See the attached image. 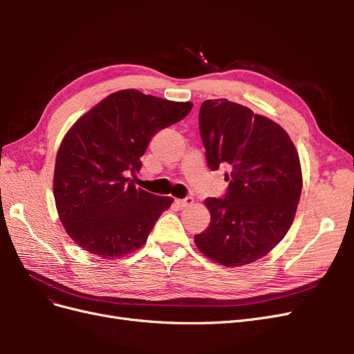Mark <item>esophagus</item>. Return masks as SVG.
<instances>
[{
  "label": "esophagus",
  "instance_id": "obj_1",
  "mask_svg": "<svg viewBox=\"0 0 354 354\" xmlns=\"http://www.w3.org/2000/svg\"><path fill=\"white\" fill-rule=\"evenodd\" d=\"M176 202H177V205H180V207H187V205H192V203H194V198L186 196L183 199H177Z\"/></svg>",
  "mask_w": 354,
  "mask_h": 354
}]
</instances>
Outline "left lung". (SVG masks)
<instances>
[{
    "instance_id": "1",
    "label": "left lung",
    "mask_w": 354,
    "mask_h": 354,
    "mask_svg": "<svg viewBox=\"0 0 354 354\" xmlns=\"http://www.w3.org/2000/svg\"><path fill=\"white\" fill-rule=\"evenodd\" d=\"M199 133L209 169L229 168L223 198H207L211 221L198 250L227 267L254 263L291 227L301 195L299 158L281 125L227 99L205 100Z\"/></svg>"
}]
</instances>
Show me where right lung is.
Returning a JSON list of instances; mask_svg holds the SVG:
<instances>
[{"mask_svg":"<svg viewBox=\"0 0 354 354\" xmlns=\"http://www.w3.org/2000/svg\"><path fill=\"white\" fill-rule=\"evenodd\" d=\"M192 108L122 90L73 124L57 152L53 190L63 226L81 248L115 260L145 245L173 198L138 189L131 177L152 137Z\"/></svg>","mask_w":354,"mask_h":354,"instance_id":"right-lung-1","label":"right lung"}]
</instances>
